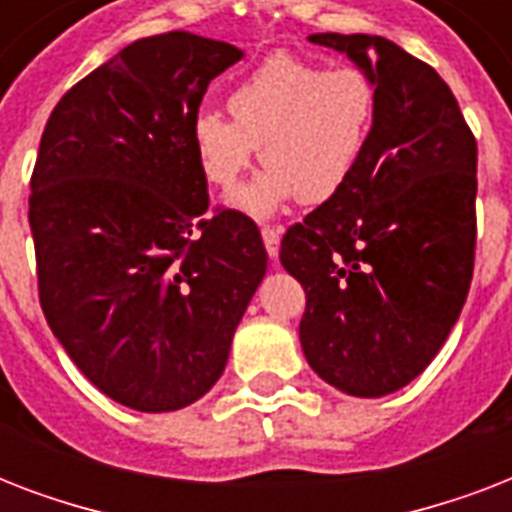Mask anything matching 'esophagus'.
<instances>
[{"instance_id":"obj_1","label":"esophagus","mask_w":512,"mask_h":512,"mask_svg":"<svg viewBox=\"0 0 512 512\" xmlns=\"http://www.w3.org/2000/svg\"><path fill=\"white\" fill-rule=\"evenodd\" d=\"M260 233H263V244H265V249H268V255L276 260V257H279L281 231L279 228H271V225H263V228H260Z\"/></svg>"}]
</instances>
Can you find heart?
Here are the masks:
<instances>
[{
  "instance_id": "b5f03b06",
  "label": "heart",
  "mask_w": 512,
  "mask_h": 512,
  "mask_svg": "<svg viewBox=\"0 0 512 512\" xmlns=\"http://www.w3.org/2000/svg\"><path fill=\"white\" fill-rule=\"evenodd\" d=\"M374 100L372 79L358 68L271 55L231 90V119L217 111L193 119L201 175L220 191H233L260 156L268 170L236 207L265 217L295 199L321 204L345 188L361 162Z\"/></svg>"
}]
</instances>
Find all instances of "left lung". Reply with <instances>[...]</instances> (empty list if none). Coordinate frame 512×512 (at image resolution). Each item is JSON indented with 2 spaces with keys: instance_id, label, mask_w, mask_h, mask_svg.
<instances>
[{
  "instance_id": "8db88e82",
  "label": "left lung",
  "mask_w": 512,
  "mask_h": 512,
  "mask_svg": "<svg viewBox=\"0 0 512 512\" xmlns=\"http://www.w3.org/2000/svg\"><path fill=\"white\" fill-rule=\"evenodd\" d=\"M308 39L345 52L377 100L350 180L284 233L279 257L305 289L313 372L380 398L425 372L460 319L476 260V138L436 68L390 39Z\"/></svg>"
}]
</instances>
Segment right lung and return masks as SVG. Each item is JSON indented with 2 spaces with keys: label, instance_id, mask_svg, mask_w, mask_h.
I'll use <instances>...</instances> for the list:
<instances>
[{
  "label": "right lung",
  "instance_id": "right-lung-1",
  "mask_svg": "<svg viewBox=\"0 0 512 512\" xmlns=\"http://www.w3.org/2000/svg\"><path fill=\"white\" fill-rule=\"evenodd\" d=\"M239 47L170 31L127 44L52 108L28 223L52 335L116 404L175 412L223 374L268 268L257 225L207 212L191 124Z\"/></svg>",
  "mask_w": 512,
  "mask_h": 512
}]
</instances>
